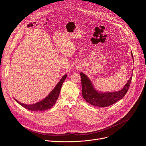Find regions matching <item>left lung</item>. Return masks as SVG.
<instances>
[{
  "label": "left lung",
  "mask_w": 146,
  "mask_h": 146,
  "mask_svg": "<svg viewBox=\"0 0 146 146\" xmlns=\"http://www.w3.org/2000/svg\"><path fill=\"white\" fill-rule=\"evenodd\" d=\"M131 55L133 59V55L132 52ZM80 76L83 98L91 105L100 108H105L112 105L123 98L129 88L132 78V76H131L125 85L118 91L102 92L97 91L95 88L92 81L87 76L82 72L80 73Z\"/></svg>",
  "instance_id": "left-lung-1"
}]
</instances>
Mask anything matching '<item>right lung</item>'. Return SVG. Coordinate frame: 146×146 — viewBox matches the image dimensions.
<instances>
[{
  "instance_id": "obj_1",
  "label": "right lung",
  "mask_w": 146,
  "mask_h": 146,
  "mask_svg": "<svg viewBox=\"0 0 146 146\" xmlns=\"http://www.w3.org/2000/svg\"><path fill=\"white\" fill-rule=\"evenodd\" d=\"M66 77V74L62 77L58 84L56 85L55 88L44 99L35 104H33V105H26V104L21 103L17 100L15 99H14L20 105H21L24 108L31 111H43L49 109L51 108L55 104L56 101L58 98L62 86L63 84V82H64Z\"/></svg>"
}]
</instances>
